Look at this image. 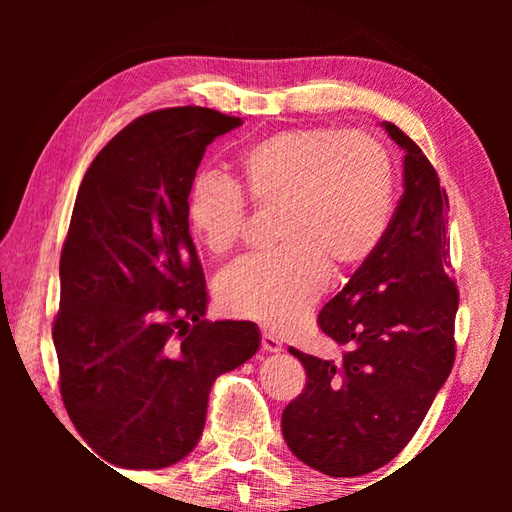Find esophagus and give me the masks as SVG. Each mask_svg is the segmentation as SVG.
<instances>
[{
  "label": "esophagus",
  "mask_w": 512,
  "mask_h": 512,
  "mask_svg": "<svg viewBox=\"0 0 512 512\" xmlns=\"http://www.w3.org/2000/svg\"><path fill=\"white\" fill-rule=\"evenodd\" d=\"M262 350L264 352H282V343H280V339H275L273 334L262 332Z\"/></svg>",
  "instance_id": "obj_1"
}]
</instances>
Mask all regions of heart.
<instances>
[{
  "mask_svg": "<svg viewBox=\"0 0 512 512\" xmlns=\"http://www.w3.org/2000/svg\"><path fill=\"white\" fill-rule=\"evenodd\" d=\"M241 196L257 210H277L280 248L232 266L219 305L235 318L284 327L320 296L327 273H350L381 246L393 216V160L363 131L300 126L259 137L237 155L228 180L201 176L189 189V230L212 257L228 255L244 235Z\"/></svg>",
  "mask_w": 512,
  "mask_h": 512,
  "instance_id": "1",
  "label": "heart"
}]
</instances>
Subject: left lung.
Segmentation results:
<instances>
[{
  "label": "left lung",
  "mask_w": 512,
  "mask_h": 512,
  "mask_svg": "<svg viewBox=\"0 0 512 512\" xmlns=\"http://www.w3.org/2000/svg\"><path fill=\"white\" fill-rule=\"evenodd\" d=\"M404 194L381 246L318 314L341 361L291 348L307 386L282 413V436L327 476H361L402 452L454 366L458 289L447 275V194L427 155L391 121Z\"/></svg>",
  "instance_id": "left-lung-1"
}]
</instances>
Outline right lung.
Wrapping results in <instances>:
<instances>
[{
  "label": "right lung",
  "mask_w": 512,
  "mask_h": 512,
  "mask_svg": "<svg viewBox=\"0 0 512 512\" xmlns=\"http://www.w3.org/2000/svg\"><path fill=\"white\" fill-rule=\"evenodd\" d=\"M239 117L155 110L103 146L76 194L60 255L54 345L76 431L108 463L160 470L205 427L214 379L259 350L250 320H205L187 198L214 137Z\"/></svg>",
  "instance_id": "add662e5"
}]
</instances>
